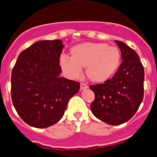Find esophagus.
Returning a JSON list of instances; mask_svg holds the SVG:
<instances>
[{"label": "esophagus", "instance_id": "esophagus-1", "mask_svg": "<svg viewBox=\"0 0 157 157\" xmlns=\"http://www.w3.org/2000/svg\"><path fill=\"white\" fill-rule=\"evenodd\" d=\"M88 88V86L84 84V83H81V90H86V89Z\"/></svg>", "mask_w": 157, "mask_h": 157}]
</instances>
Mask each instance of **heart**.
<instances>
[{"instance_id": "heart-1", "label": "heart", "mask_w": 157, "mask_h": 157, "mask_svg": "<svg viewBox=\"0 0 157 157\" xmlns=\"http://www.w3.org/2000/svg\"><path fill=\"white\" fill-rule=\"evenodd\" d=\"M121 62V53L116 47L106 43H82L73 46L70 58L62 56L59 65L66 75L77 77L85 68L89 81L101 84L112 78Z\"/></svg>"}]
</instances>
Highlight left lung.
<instances>
[{
    "label": "left lung",
    "instance_id": "8db88e82",
    "mask_svg": "<svg viewBox=\"0 0 157 157\" xmlns=\"http://www.w3.org/2000/svg\"><path fill=\"white\" fill-rule=\"evenodd\" d=\"M116 44L121 51L123 62L112 79L102 84L91 86L95 100L92 113L110 125H119L135 115L144 96V68L138 55L121 41Z\"/></svg>",
    "mask_w": 157,
    "mask_h": 157
}]
</instances>
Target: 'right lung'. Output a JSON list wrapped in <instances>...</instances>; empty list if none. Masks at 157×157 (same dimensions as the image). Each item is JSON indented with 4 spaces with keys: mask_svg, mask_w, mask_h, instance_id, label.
<instances>
[{
    "mask_svg": "<svg viewBox=\"0 0 157 157\" xmlns=\"http://www.w3.org/2000/svg\"><path fill=\"white\" fill-rule=\"evenodd\" d=\"M61 40L34 43L20 53L12 72V99L19 116L35 128L60 120L80 83L60 77Z\"/></svg>",
    "mask_w": 157,
    "mask_h": 157,
    "instance_id": "right-lung-1",
    "label": "right lung"
}]
</instances>
